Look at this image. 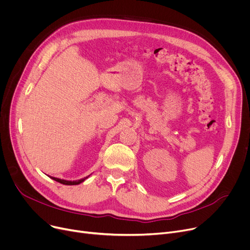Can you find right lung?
Returning <instances> with one entry per match:
<instances>
[{"mask_svg": "<svg viewBox=\"0 0 250 250\" xmlns=\"http://www.w3.org/2000/svg\"><path fill=\"white\" fill-rule=\"evenodd\" d=\"M89 176H90V175H89ZM89 176H86V177H84V178H82V179L75 180V181H69V180H64V179H60V178H57V177H50V178H52L54 180H56V181L62 183V185H65V186H77V185H80L81 182L85 181Z\"/></svg>", "mask_w": 250, "mask_h": 250, "instance_id": "right-lung-1", "label": "right lung"}]
</instances>
